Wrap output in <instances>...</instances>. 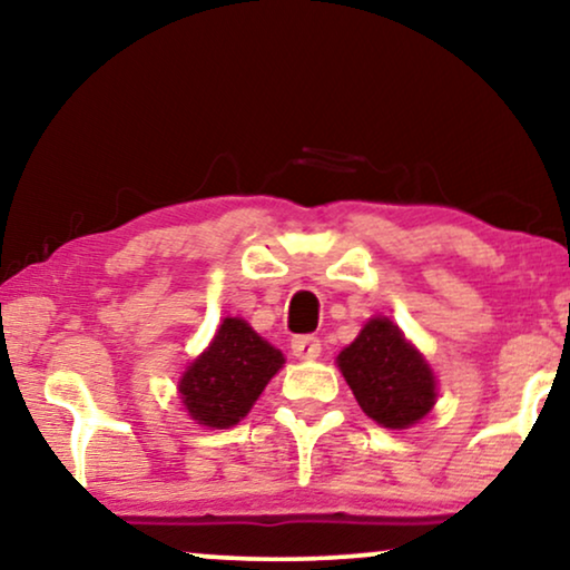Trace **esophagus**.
<instances>
[{
    "instance_id": "esophagus-1",
    "label": "esophagus",
    "mask_w": 570,
    "mask_h": 570,
    "mask_svg": "<svg viewBox=\"0 0 570 570\" xmlns=\"http://www.w3.org/2000/svg\"><path fill=\"white\" fill-rule=\"evenodd\" d=\"M291 350L298 361H316L322 355V340L314 337V334H303V337L291 340Z\"/></svg>"
}]
</instances>
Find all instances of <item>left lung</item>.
Masks as SVG:
<instances>
[{
    "instance_id": "left-lung-1",
    "label": "left lung",
    "mask_w": 570,
    "mask_h": 570,
    "mask_svg": "<svg viewBox=\"0 0 570 570\" xmlns=\"http://www.w3.org/2000/svg\"><path fill=\"white\" fill-rule=\"evenodd\" d=\"M337 365L365 415L392 431L423 420L439 396L431 365L386 316L371 318Z\"/></svg>"
}]
</instances>
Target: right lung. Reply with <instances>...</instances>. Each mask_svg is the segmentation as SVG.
Wrapping results in <instances>:
<instances>
[{
    "label": "right lung",
    "instance_id": "1",
    "mask_svg": "<svg viewBox=\"0 0 570 570\" xmlns=\"http://www.w3.org/2000/svg\"><path fill=\"white\" fill-rule=\"evenodd\" d=\"M283 363V353L244 318H223L209 347L184 371L178 394L191 420L223 431L248 415Z\"/></svg>",
    "mask_w": 570,
    "mask_h": 570
}]
</instances>
